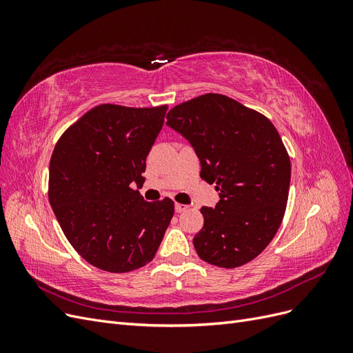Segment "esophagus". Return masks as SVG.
<instances>
[{
	"label": "esophagus",
	"mask_w": 353,
	"mask_h": 353,
	"mask_svg": "<svg viewBox=\"0 0 353 353\" xmlns=\"http://www.w3.org/2000/svg\"><path fill=\"white\" fill-rule=\"evenodd\" d=\"M187 209H188V206L181 205V203H175V210H176V212H184V210H187Z\"/></svg>",
	"instance_id": "1"
}]
</instances>
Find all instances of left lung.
Instances as JSON below:
<instances>
[{
    "instance_id": "obj_1",
    "label": "left lung",
    "mask_w": 353,
    "mask_h": 353,
    "mask_svg": "<svg viewBox=\"0 0 353 353\" xmlns=\"http://www.w3.org/2000/svg\"><path fill=\"white\" fill-rule=\"evenodd\" d=\"M166 119L193 145L201 179L219 191L215 209H200L205 223L193 239L200 259L221 268L250 262L285 212L292 166L279 131L268 117L221 94L178 104Z\"/></svg>"
}]
</instances>
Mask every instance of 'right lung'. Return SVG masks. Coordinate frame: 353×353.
I'll list each match as a JSON object with an SVG mask.
<instances>
[{"label": "right lung", "mask_w": 353, "mask_h": 353, "mask_svg": "<svg viewBox=\"0 0 353 353\" xmlns=\"http://www.w3.org/2000/svg\"><path fill=\"white\" fill-rule=\"evenodd\" d=\"M168 105L101 104L65 131L50 160L48 199L66 239L108 272L152 262L174 216V201H145V157Z\"/></svg>", "instance_id": "add662e5"}]
</instances>
